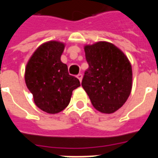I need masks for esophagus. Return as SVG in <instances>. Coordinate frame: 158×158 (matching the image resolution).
I'll return each mask as SVG.
<instances>
[{"label": "esophagus", "instance_id": "1", "mask_svg": "<svg viewBox=\"0 0 158 158\" xmlns=\"http://www.w3.org/2000/svg\"><path fill=\"white\" fill-rule=\"evenodd\" d=\"M77 78L79 79V80L80 82L82 81V79H83V75H82V74H79L78 75H77Z\"/></svg>", "mask_w": 158, "mask_h": 158}]
</instances>
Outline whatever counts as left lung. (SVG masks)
<instances>
[{"label": "left lung", "mask_w": 158, "mask_h": 158, "mask_svg": "<svg viewBox=\"0 0 158 158\" xmlns=\"http://www.w3.org/2000/svg\"><path fill=\"white\" fill-rule=\"evenodd\" d=\"M89 69L82 87L94 108L111 114L127 101L132 89V66L128 57L113 43L100 41L84 46Z\"/></svg>", "instance_id": "obj_1"}]
</instances>
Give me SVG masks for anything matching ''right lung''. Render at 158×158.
<instances>
[{"label":"right lung","mask_w":158,"mask_h":158,"mask_svg":"<svg viewBox=\"0 0 158 158\" xmlns=\"http://www.w3.org/2000/svg\"><path fill=\"white\" fill-rule=\"evenodd\" d=\"M64 47L59 41L43 43L25 67L24 80L34 103L49 114L59 113L67 107L73 90L80 86L79 79L69 75L67 65L60 60Z\"/></svg>","instance_id":"1"}]
</instances>
